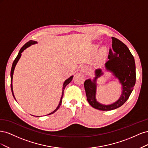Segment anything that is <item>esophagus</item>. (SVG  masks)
<instances>
[{
	"instance_id": "obj_1",
	"label": "esophagus",
	"mask_w": 148,
	"mask_h": 148,
	"mask_svg": "<svg viewBox=\"0 0 148 148\" xmlns=\"http://www.w3.org/2000/svg\"><path fill=\"white\" fill-rule=\"evenodd\" d=\"M88 66H83L82 67V71H84V72H85V71H86L87 70H88Z\"/></svg>"
}]
</instances>
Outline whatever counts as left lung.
I'll return each mask as SVG.
<instances>
[{
	"instance_id": "8db88e82",
	"label": "left lung",
	"mask_w": 148,
	"mask_h": 148,
	"mask_svg": "<svg viewBox=\"0 0 148 148\" xmlns=\"http://www.w3.org/2000/svg\"><path fill=\"white\" fill-rule=\"evenodd\" d=\"M112 49H110L109 60L106 63V68L112 71L122 85V94L120 99L112 104L106 106L97 102L96 99V81L102 74L101 69L96 70V77L92 82L86 79L84 83L87 100L94 108L108 111L122 106L127 101L133 91L136 82L135 59L129 49L119 39L112 37Z\"/></svg>"
}]
</instances>
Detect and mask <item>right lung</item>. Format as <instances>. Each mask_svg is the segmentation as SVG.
<instances>
[{
  "label": "right lung",
  "instance_id": "1",
  "mask_svg": "<svg viewBox=\"0 0 148 148\" xmlns=\"http://www.w3.org/2000/svg\"><path fill=\"white\" fill-rule=\"evenodd\" d=\"M35 43H37V42L33 41H28V42H26V43L25 44V45L21 48V49H20V51H19V52H18V56H16V57L15 58V59L14 60V61H13V62L12 66V69H11V72H10V77H11V84H10V86H11V89H12V95H13V97L15 98V96H14V95H13V87H12V79H13V71H14L15 67V66H16V64H17L18 61V60L20 59V57H21V52H23L26 48H27V47H28L29 46H30L31 45V44H35ZM73 76H71V77H70L69 79H67L66 80H65V82H64V85H63V89H62V95L61 99H60V102H59V106H58V107H57L56 109L55 110H53V111L52 112L50 113V114H48V115H51V114H53V113L55 112H56L58 109H59V108L60 106V105H61V104H62V97H63V96H64V89H65V87H66V85L68 84H69V83L71 82V80H72V79H73ZM15 100H16V99H15Z\"/></svg>",
  "mask_w": 148,
  "mask_h": 148
}]
</instances>
